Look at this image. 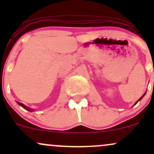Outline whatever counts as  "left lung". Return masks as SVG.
Returning a JSON list of instances; mask_svg holds the SVG:
<instances>
[{"label":"left lung","instance_id":"left-lung-1","mask_svg":"<svg viewBox=\"0 0 154 154\" xmlns=\"http://www.w3.org/2000/svg\"><path fill=\"white\" fill-rule=\"evenodd\" d=\"M153 71H154V70H153ZM146 93H144V94H143V96H141V97H140V98H139V99H138V100H137V101H136V103H135V105H136V104H137V102H138V101H140V100L141 99H142V98H143V97H144V95H146Z\"/></svg>","mask_w":154,"mask_h":154}]
</instances>
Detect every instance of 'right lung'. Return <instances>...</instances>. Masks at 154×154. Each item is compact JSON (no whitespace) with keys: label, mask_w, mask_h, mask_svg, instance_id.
<instances>
[{"label":"right lung","mask_w":154,"mask_h":154,"mask_svg":"<svg viewBox=\"0 0 154 154\" xmlns=\"http://www.w3.org/2000/svg\"><path fill=\"white\" fill-rule=\"evenodd\" d=\"M17 103L19 104V106H21L22 107H23L24 108V109H26V111H34V109H31V108H29V107H27V106H26L25 105H24V104L23 103H20V102H18V101H17Z\"/></svg>","instance_id":"add662e5"}]
</instances>
